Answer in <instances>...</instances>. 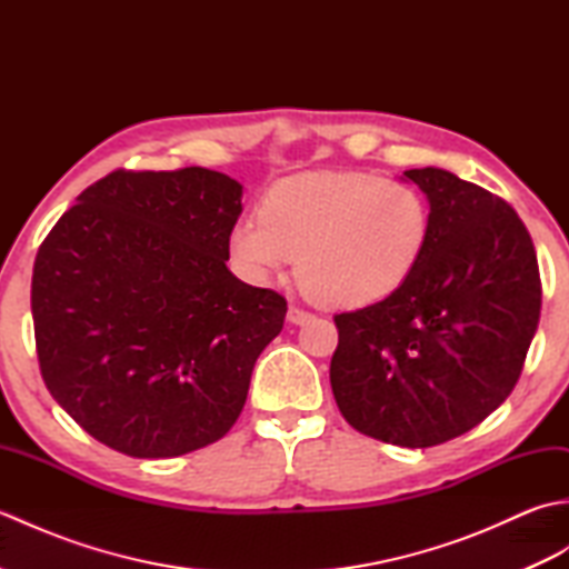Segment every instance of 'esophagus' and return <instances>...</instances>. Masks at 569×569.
I'll return each instance as SVG.
<instances>
[{
    "label": "esophagus",
    "mask_w": 569,
    "mask_h": 569,
    "mask_svg": "<svg viewBox=\"0 0 569 569\" xmlns=\"http://www.w3.org/2000/svg\"><path fill=\"white\" fill-rule=\"evenodd\" d=\"M310 320H312V312H308V310H303V308H298V306L288 308V322L306 325V322H310Z\"/></svg>",
    "instance_id": "1"
}]
</instances>
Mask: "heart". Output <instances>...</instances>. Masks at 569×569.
I'll return each instance as SVG.
<instances>
[{
    "label": "heart",
    "instance_id": "heart-1",
    "mask_svg": "<svg viewBox=\"0 0 569 569\" xmlns=\"http://www.w3.org/2000/svg\"><path fill=\"white\" fill-rule=\"evenodd\" d=\"M430 208L398 178L365 171L300 173L273 183L259 217L229 232V257L253 283L298 259V281L322 306L367 308L413 278L430 244Z\"/></svg>",
    "mask_w": 569,
    "mask_h": 569
}]
</instances>
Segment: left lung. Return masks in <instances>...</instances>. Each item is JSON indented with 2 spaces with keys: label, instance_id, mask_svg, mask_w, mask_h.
<instances>
[{
  "label": "left lung",
  "instance_id": "left-lung-1",
  "mask_svg": "<svg viewBox=\"0 0 569 569\" xmlns=\"http://www.w3.org/2000/svg\"><path fill=\"white\" fill-rule=\"evenodd\" d=\"M430 202V244L396 296L335 316L330 383L373 440L432 447L479 426L521 377L540 320L536 247L509 202L442 168L403 173Z\"/></svg>",
  "mask_w": 569,
  "mask_h": 569
}]
</instances>
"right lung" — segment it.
<instances>
[{"label": "right lung", "instance_id": "add662e5", "mask_svg": "<svg viewBox=\"0 0 569 569\" xmlns=\"http://www.w3.org/2000/svg\"><path fill=\"white\" fill-rule=\"evenodd\" d=\"M241 186L224 173L112 171L84 188L33 261L46 389L94 440L180 457L234 426L286 298L227 269Z\"/></svg>", "mask_w": 569, "mask_h": 569}]
</instances>
